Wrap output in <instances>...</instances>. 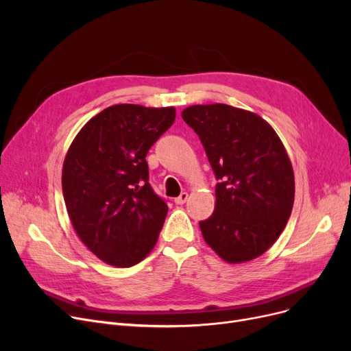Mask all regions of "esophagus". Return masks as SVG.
Returning <instances> with one entry per match:
<instances>
[{
	"instance_id": "obj_1",
	"label": "esophagus",
	"mask_w": 351,
	"mask_h": 351,
	"mask_svg": "<svg viewBox=\"0 0 351 351\" xmlns=\"http://www.w3.org/2000/svg\"><path fill=\"white\" fill-rule=\"evenodd\" d=\"M188 197H189L188 192H182L178 197H175V204H176V205H183V204H185V202L188 200Z\"/></svg>"
}]
</instances>
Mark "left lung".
I'll return each mask as SVG.
<instances>
[{
  "label": "left lung",
  "mask_w": 351,
  "mask_h": 351,
  "mask_svg": "<svg viewBox=\"0 0 351 351\" xmlns=\"http://www.w3.org/2000/svg\"><path fill=\"white\" fill-rule=\"evenodd\" d=\"M182 118L199 135L219 183L205 242L228 263H245L278 241L294 202V173L274 129L226 104L192 105Z\"/></svg>",
  "instance_id": "left-lung-1"
}]
</instances>
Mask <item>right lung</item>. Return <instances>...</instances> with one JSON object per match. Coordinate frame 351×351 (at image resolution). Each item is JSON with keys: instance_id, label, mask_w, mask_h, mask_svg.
Wrapping results in <instances>:
<instances>
[{"instance_id": "1", "label": "right lung", "mask_w": 351, "mask_h": 351, "mask_svg": "<svg viewBox=\"0 0 351 351\" xmlns=\"http://www.w3.org/2000/svg\"><path fill=\"white\" fill-rule=\"evenodd\" d=\"M173 106L112 105L89 119L62 166V192L73 230L99 259L131 267L158 242L168 206L149 185L147 151L168 131Z\"/></svg>"}]
</instances>
